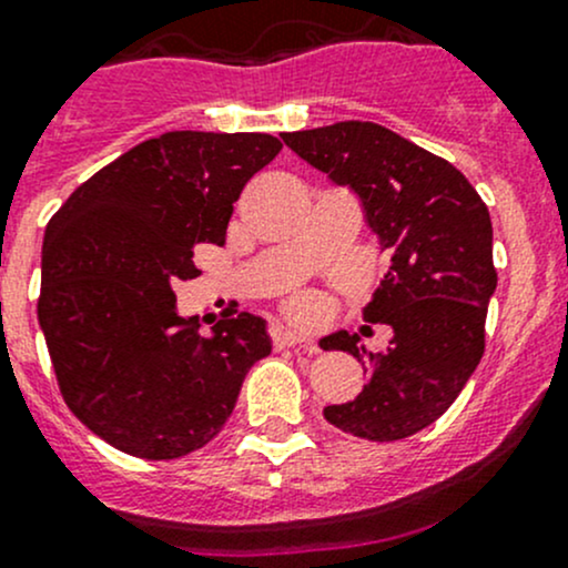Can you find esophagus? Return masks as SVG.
<instances>
[{"mask_svg":"<svg viewBox=\"0 0 568 568\" xmlns=\"http://www.w3.org/2000/svg\"><path fill=\"white\" fill-rule=\"evenodd\" d=\"M271 335H273V344H276V349H286V346H303L306 352H316V346L311 344L306 335L290 331V327H284V325L273 327Z\"/></svg>","mask_w":568,"mask_h":568,"instance_id":"1","label":"esophagus"}]
</instances>
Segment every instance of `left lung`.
<instances>
[{
    "label": "left lung",
    "mask_w": 568,
    "mask_h": 568,
    "mask_svg": "<svg viewBox=\"0 0 568 568\" xmlns=\"http://www.w3.org/2000/svg\"><path fill=\"white\" fill-rule=\"evenodd\" d=\"M284 143L363 203L365 222L389 252V271L363 308L389 325L379 355L357 333L335 331L322 349H344L368 371L355 400L325 406L338 430L398 442L436 423L485 352L487 303L496 292L493 224L460 170L374 121H338L284 132Z\"/></svg>",
    "instance_id": "8db88e82"
}]
</instances>
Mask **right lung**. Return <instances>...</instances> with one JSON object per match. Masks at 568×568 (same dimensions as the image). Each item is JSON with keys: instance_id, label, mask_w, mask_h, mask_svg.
I'll return each instance as SVG.
<instances>
[{"instance_id": "obj_1", "label": "right lung", "mask_w": 568, "mask_h": 568, "mask_svg": "<svg viewBox=\"0 0 568 568\" xmlns=\"http://www.w3.org/2000/svg\"><path fill=\"white\" fill-rule=\"evenodd\" d=\"M278 151L262 132H164L48 222L40 331L70 412L121 453L173 460L205 447L271 355L267 322L246 311L203 338L173 284L200 276L194 248L224 246L233 203Z\"/></svg>"}]
</instances>
